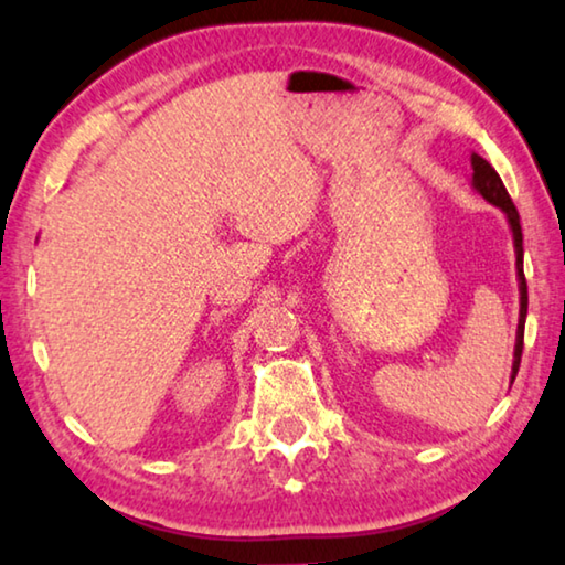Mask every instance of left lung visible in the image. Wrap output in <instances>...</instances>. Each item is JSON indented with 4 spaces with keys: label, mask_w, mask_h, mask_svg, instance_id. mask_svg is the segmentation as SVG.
<instances>
[{
    "label": "left lung",
    "mask_w": 565,
    "mask_h": 565,
    "mask_svg": "<svg viewBox=\"0 0 565 565\" xmlns=\"http://www.w3.org/2000/svg\"><path fill=\"white\" fill-rule=\"evenodd\" d=\"M471 169H473V177H471V186L476 189V194H481L483 200L489 204L499 206V210L504 212L507 222H510V230H512V241H514V256H518V286H520V320H518V338H514V361H512V376H510V384L518 376V369H520V359H522V338H524V320H527V281H524V271H522V225H520V214H518V206L512 204L510 194H507V189L502 184V179H499V173L491 169V163L487 158H481L479 153H471Z\"/></svg>",
    "instance_id": "1"
}]
</instances>
